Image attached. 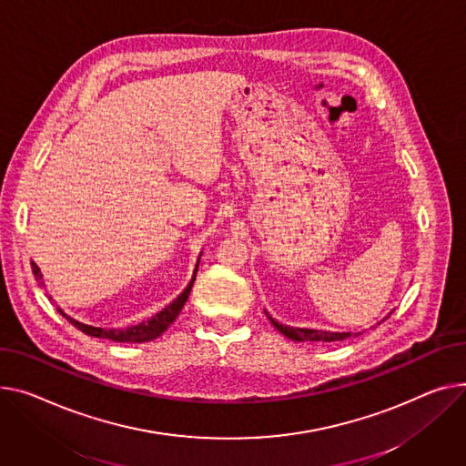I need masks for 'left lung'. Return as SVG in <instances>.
Listing matches in <instances>:
<instances>
[{
	"label": "left lung",
	"mask_w": 466,
	"mask_h": 466,
	"mask_svg": "<svg viewBox=\"0 0 466 466\" xmlns=\"http://www.w3.org/2000/svg\"><path fill=\"white\" fill-rule=\"evenodd\" d=\"M264 313L269 319V322L275 326V329H279L285 337H289L292 340H298V343H305V340H322V343H333V340H343L347 337L360 335V333H350V331H328V329H313V328H292V326L279 324L275 319L269 317V313L266 311V309H264ZM388 317H384L382 320H386Z\"/></svg>",
	"instance_id": "8db88e82"
}]
</instances>
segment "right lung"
Here are the masks:
<instances>
[{
	"instance_id": "add662e5",
	"label": "right lung",
	"mask_w": 466,
	"mask_h": 466,
	"mask_svg": "<svg viewBox=\"0 0 466 466\" xmlns=\"http://www.w3.org/2000/svg\"><path fill=\"white\" fill-rule=\"evenodd\" d=\"M200 257L202 253L198 255V260H197V266H195V271H193V277L189 285L185 287V290L170 303L167 305L163 311H159L155 317H151L149 320H144L137 326H129V328H96V326H89V324H84V322H78L75 320L73 317L66 315L64 309L57 307V313L61 317H66L75 328H78L80 331H84L86 335L89 337H101V339H108V340H116V343H147V340H153L157 339L159 335H163L168 326L177 319V315L181 313V309L185 305V301H187L189 294H191V289H193V283L197 279V271H198V262H200ZM31 268H34V275L39 281L41 287H45V279H43V273L39 269V266L35 262H31Z\"/></svg>"
}]
</instances>
